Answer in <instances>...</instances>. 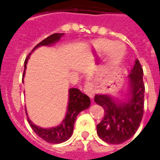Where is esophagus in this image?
I'll use <instances>...</instances> for the list:
<instances>
[{
    "instance_id": "34e87169",
    "label": "esophagus",
    "mask_w": 160,
    "mask_h": 160,
    "mask_svg": "<svg viewBox=\"0 0 160 160\" xmlns=\"http://www.w3.org/2000/svg\"><path fill=\"white\" fill-rule=\"evenodd\" d=\"M84 92H86V94H87L89 97H90L91 99L93 98V95H94V92L93 89H92V87L91 85H88V84H86V86L84 87Z\"/></svg>"
}]
</instances>
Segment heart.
Masks as SVG:
<instances>
[{
  "label": "heart",
  "instance_id": "b5f03b06",
  "mask_svg": "<svg viewBox=\"0 0 160 160\" xmlns=\"http://www.w3.org/2000/svg\"><path fill=\"white\" fill-rule=\"evenodd\" d=\"M94 50L98 54L105 52V62L109 67L118 65L126 53L125 46L121 42H114L108 40H100L94 44Z\"/></svg>",
  "mask_w": 160,
  "mask_h": 160
}]
</instances>
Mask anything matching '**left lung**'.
<instances>
[{
    "label": "left lung",
    "instance_id": "8db88e82",
    "mask_svg": "<svg viewBox=\"0 0 160 160\" xmlns=\"http://www.w3.org/2000/svg\"><path fill=\"white\" fill-rule=\"evenodd\" d=\"M129 91L125 101L108 94H96L94 101L104 108L103 120L97 125L98 137L110 144H121L137 131L144 112L143 69L139 60L128 75Z\"/></svg>",
    "mask_w": 160,
    "mask_h": 160
}]
</instances>
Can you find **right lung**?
Instances as JSON below:
<instances>
[{"instance_id":"1","label":"right lung","mask_w":160,"mask_h":160,"mask_svg":"<svg viewBox=\"0 0 160 160\" xmlns=\"http://www.w3.org/2000/svg\"><path fill=\"white\" fill-rule=\"evenodd\" d=\"M63 36V33H54L50 35L45 39H43L42 42H40L38 44H37L34 49L31 51L28 56L26 57L25 61V68H26V64L28 62L31 54L38 49L40 46H48L51 45L55 42H58L60 38ZM25 74V73H24ZM91 104L90 98L86 94L82 93L79 89L77 88H70L68 91V111L65 115V118L62 122V123L56 126V127L44 128L39 126H37L30 120L27 117V120L30 123V126L32 127L33 131L36 133L40 138L44 140L49 143L52 144H59L62 143L64 141H68L73 132V125L75 122V119L78 114L80 111L87 110L89 108ZM27 115V113H26Z\"/></svg>"}]
</instances>
